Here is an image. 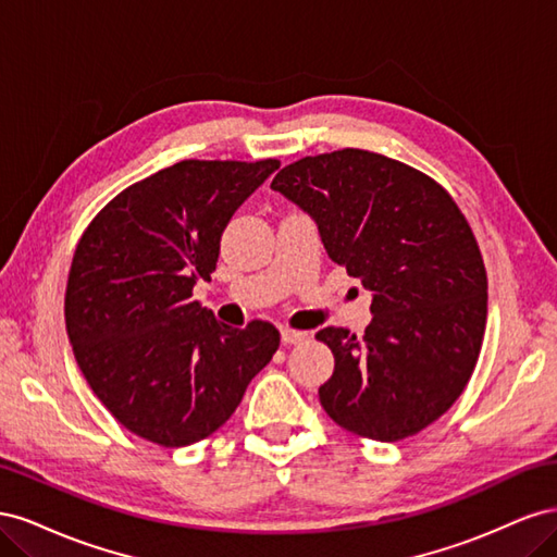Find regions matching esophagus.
<instances>
[{
	"mask_svg": "<svg viewBox=\"0 0 557 557\" xmlns=\"http://www.w3.org/2000/svg\"><path fill=\"white\" fill-rule=\"evenodd\" d=\"M305 339H307V334H305V332L288 330V327H283V330H281V342H283L285 346H293V344H299V342H305Z\"/></svg>",
	"mask_w": 557,
	"mask_h": 557,
	"instance_id": "34e87169",
	"label": "esophagus"
}]
</instances>
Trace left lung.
Listing matches in <instances>:
<instances>
[{
  "mask_svg": "<svg viewBox=\"0 0 557 557\" xmlns=\"http://www.w3.org/2000/svg\"><path fill=\"white\" fill-rule=\"evenodd\" d=\"M272 190L372 293L362 339L344 327L315 334L334 356L318 387L327 416L376 442L434 423L474 372L487 315L483 258L458 205L430 176L360 148L283 166Z\"/></svg>",
  "mask_w": 557,
  "mask_h": 557,
  "instance_id": "1",
  "label": "left lung"
}]
</instances>
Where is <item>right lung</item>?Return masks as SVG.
Here are the masks:
<instances>
[{
    "label": "right lung",
    "mask_w": 557,
    "mask_h": 557,
    "mask_svg": "<svg viewBox=\"0 0 557 557\" xmlns=\"http://www.w3.org/2000/svg\"><path fill=\"white\" fill-rule=\"evenodd\" d=\"M278 160H183L129 185L83 234L64 297L74 358L97 399L141 440H207L272 360L278 330L218 323L193 299L221 237Z\"/></svg>",
    "instance_id": "obj_1"
}]
</instances>
